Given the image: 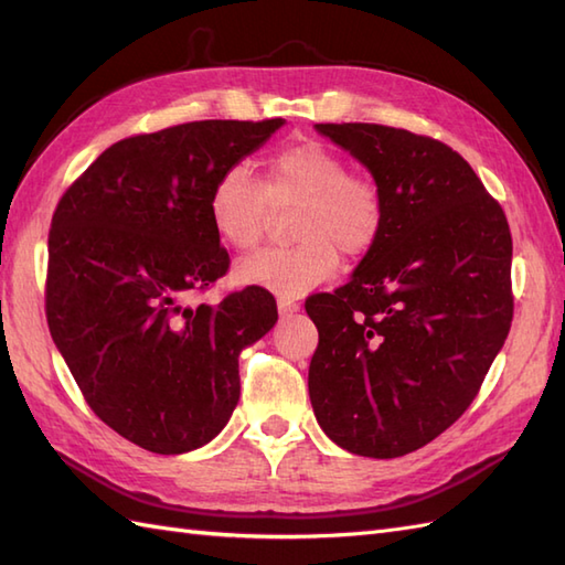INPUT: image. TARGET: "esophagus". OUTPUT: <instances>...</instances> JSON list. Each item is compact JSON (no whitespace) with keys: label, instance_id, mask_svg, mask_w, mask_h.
I'll return each mask as SVG.
<instances>
[{"label":"esophagus","instance_id":"esophagus-1","mask_svg":"<svg viewBox=\"0 0 565 565\" xmlns=\"http://www.w3.org/2000/svg\"><path fill=\"white\" fill-rule=\"evenodd\" d=\"M276 303H279V313L281 316H289V313H296V310H298V303L291 301V298L279 296V301H276Z\"/></svg>","mask_w":565,"mask_h":565}]
</instances>
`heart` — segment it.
<instances>
[{
    "mask_svg": "<svg viewBox=\"0 0 565 565\" xmlns=\"http://www.w3.org/2000/svg\"><path fill=\"white\" fill-rule=\"evenodd\" d=\"M296 243L262 249L245 259L237 279L284 298L303 296L340 267V252L369 255L386 225V196L374 177L347 170L338 150L318 140L291 142L267 162L264 182L247 164L225 167L209 194L215 235L233 249H255L274 218V209H291Z\"/></svg>",
    "mask_w": 565,
    "mask_h": 565,
    "instance_id": "obj_1",
    "label": "heart"
}]
</instances>
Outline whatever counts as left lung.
<instances>
[{
  "label": "left lung",
  "mask_w": 565,
  "mask_h": 565,
  "mask_svg": "<svg viewBox=\"0 0 565 565\" xmlns=\"http://www.w3.org/2000/svg\"><path fill=\"white\" fill-rule=\"evenodd\" d=\"M369 167L386 225L352 279L310 296L308 393L342 449L395 459L459 419L512 326V235L459 152L381 124H316Z\"/></svg>",
  "instance_id": "1"
}]
</instances>
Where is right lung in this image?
<instances>
[{
    "label": "right lung",
    "mask_w": 565,
    "mask_h": 565,
    "mask_svg": "<svg viewBox=\"0 0 565 565\" xmlns=\"http://www.w3.org/2000/svg\"><path fill=\"white\" fill-rule=\"evenodd\" d=\"M284 118L191 121L106 148L60 196L47 233L45 318L102 423L154 454L211 441L239 398L237 356L267 334L274 296L186 306L227 274L209 218L225 167Z\"/></svg>",
    "instance_id": "add662e5"
}]
</instances>
